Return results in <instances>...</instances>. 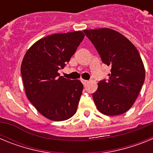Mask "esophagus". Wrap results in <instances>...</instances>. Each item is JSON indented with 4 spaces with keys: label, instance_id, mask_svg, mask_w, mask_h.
I'll list each match as a JSON object with an SVG mask.
<instances>
[{
    "label": "esophagus",
    "instance_id": "1",
    "mask_svg": "<svg viewBox=\"0 0 153 153\" xmlns=\"http://www.w3.org/2000/svg\"><path fill=\"white\" fill-rule=\"evenodd\" d=\"M81 82H82V83H83V84L85 86V85L87 84V83H88V80H86V79H81Z\"/></svg>",
    "mask_w": 153,
    "mask_h": 153
}]
</instances>
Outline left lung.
<instances>
[{
  "instance_id": "8db88e82",
  "label": "left lung",
  "mask_w": 153,
  "mask_h": 153,
  "mask_svg": "<svg viewBox=\"0 0 153 153\" xmlns=\"http://www.w3.org/2000/svg\"><path fill=\"white\" fill-rule=\"evenodd\" d=\"M102 62L111 67L108 79L98 83L93 98L100 112L117 116L128 111L145 80V69L140 53L126 37L114 30H84Z\"/></svg>"
}]
</instances>
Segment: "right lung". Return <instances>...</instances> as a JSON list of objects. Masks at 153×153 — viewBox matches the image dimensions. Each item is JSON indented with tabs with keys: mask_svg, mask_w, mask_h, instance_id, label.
Segmentation results:
<instances>
[{
	"mask_svg": "<svg viewBox=\"0 0 153 153\" xmlns=\"http://www.w3.org/2000/svg\"><path fill=\"white\" fill-rule=\"evenodd\" d=\"M84 36L82 31L50 35L36 41L23 59L21 72L27 97L49 120L63 121L76 112L83 85L60 76L58 70L70 61Z\"/></svg>",
	"mask_w": 153,
	"mask_h": 153,
	"instance_id": "1",
	"label": "right lung"
}]
</instances>
